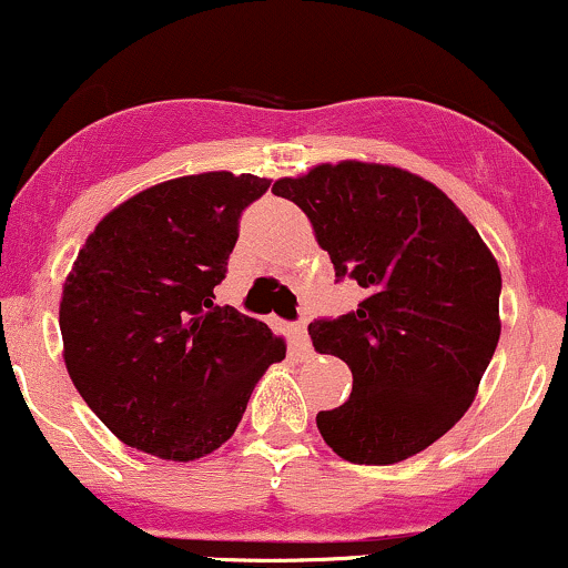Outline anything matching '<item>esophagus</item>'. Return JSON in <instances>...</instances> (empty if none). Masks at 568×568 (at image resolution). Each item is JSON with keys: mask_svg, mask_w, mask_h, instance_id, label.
Masks as SVG:
<instances>
[{"mask_svg": "<svg viewBox=\"0 0 568 568\" xmlns=\"http://www.w3.org/2000/svg\"><path fill=\"white\" fill-rule=\"evenodd\" d=\"M293 342H296L298 352H306V349H310V342H306V325H304V323H296V325H293Z\"/></svg>", "mask_w": 568, "mask_h": 568, "instance_id": "1", "label": "esophagus"}]
</instances>
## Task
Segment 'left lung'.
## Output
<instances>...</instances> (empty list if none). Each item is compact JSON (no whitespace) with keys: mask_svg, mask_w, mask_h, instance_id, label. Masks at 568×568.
Returning <instances> with one entry per match:
<instances>
[{"mask_svg":"<svg viewBox=\"0 0 568 568\" xmlns=\"http://www.w3.org/2000/svg\"><path fill=\"white\" fill-rule=\"evenodd\" d=\"M336 277L366 288L355 312L310 323L312 347L352 371L349 400L317 414L342 459L395 465L465 416L499 342L501 275L465 213L433 181L379 162H321L277 179Z\"/></svg>","mask_w":568,"mask_h":568,"instance_id":"obj_1","label":"left lung"}]
</instances>
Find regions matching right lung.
Wrapping results in <instances>:
<instances>
[{
	"mask_svg": "<svg viewBox=\"0 0 568 568\" xmlns=\"http://www.w3.org/2000/svg\"><path fill=\"white\" fill-rule=\"evenodd\" d=\"M253 173L162 181L98 221L63 280V363L125 446L194 462L226 443L253 387L285 357L270 325L213 304Z\"/></svg>",
	"mask_w": 568,
	"mask_h": 568,
	"instance_id": "1",
	"label": "right lung"
}]
</instances>
